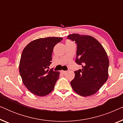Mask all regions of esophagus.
Masks as SVG:
<instances>
[{
    "label": "esophagus",
    "mask_w": 123,
    "mask_h": 123,
    "mask_svg": "<svg viewBox=\"0 0 123 123\" xmlns=\"http://www.w3.org/2000/svg\"><path fill=\"white\" fill-rule=\"evenodd\" d=\"M61 73L63 74H66L67 73V71H64V70H61Z\"/></svg>",
    "instance_id": "esophagus-1"
}]
</instances>
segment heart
<instances>
[{"label": "heart", "mask_w": 123, "mask_h": 123, "mask_svg": "<svg viewBox=\"0 0 123 123\" xmlns=\"http://www.w3.org/2000/svg\"><path fill=\"white\" fill-rule=\"evenodd\" d=\"M72 43V42L70 41H67V43Z\"/></svg>", "instance_id": "1"}]
</instances>
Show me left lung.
<instances>
[{
  "instance_id": "1",
  "label": "left lung",
  "mask_w": 123,
  "mask_h": 123,
  "mask_svg": "<svg viewBox=\"0 0 123 123\" xmlns=\"http://www.w3.org/2000/svg\"><path fill=\"white\" fill-rule=\"evenodd\" d=\"M67 37L77 43L75 62L82 67L74 71V78L70 82V85L82 96L93 95L108 79L109 60L106 52L92 36L73 33Z\"/></svg>"
}]
</instances>
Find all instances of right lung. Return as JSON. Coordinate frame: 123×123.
I'll return each mask as SVG.
<instances>
[{"mask_svg":"<svg viewBox=\"0 0 123 123\" xmlns=\"http://www.w3.org/2000/svg\"><path fill=\"white\" fill-rule=\"evenodd\" d=\"M62 40L56 37L38 38L30 43L23 50L19 73L26 88L35 95L44 96L54 88L60 72L47 68L51 63L54 47Z\"/></svg>","mask_w":123,"mask_h":123,"instance_id":"1","label":"right lung"}]
</instances>
